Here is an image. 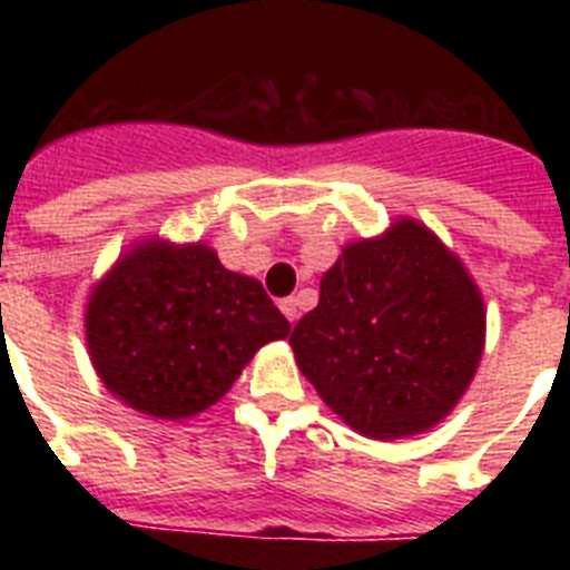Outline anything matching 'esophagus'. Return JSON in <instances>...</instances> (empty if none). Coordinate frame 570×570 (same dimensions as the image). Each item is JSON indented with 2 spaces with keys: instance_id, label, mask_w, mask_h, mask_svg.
<instances>
[{
  "instance_id": "1",
  "label": "esophagus",
  "mask_w": 570,
  "mask_h": 570,
  "mask_svg": "<svg viewBox=\"0 0 570 570\" xmlns=\"http://www.w3.org/2000/svg\"><path fill=\"white\" fill-rule=\"evenodd\" d=\"M279 308L282 314L288 316V322L299 320V299H296V296H285V299L279 302Z\"/></svg>"
}]
</instances>
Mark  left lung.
Returning <instances> with one entry per match:
<instances>
[{
    "label": "left lung",
    "mask_w": 570,
    "mask_h": 570,
    "mask_svg": "<svg viewBox=\"0 0 570 570\" xmlns=\"http://www.w3.org/2000/svg\"><path fill=\"white\" fill-rule=\"evenodd\" d=\"M296 365L347 425L402 440L448 416L485 342L482 296L462 262L414 219L347 245L320 305L291 334Z\"/></svg>",
    "instance_id": "left-lung-1"
}]
</instances>
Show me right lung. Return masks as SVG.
<instances>
[{"label": "right lung", "mask_w": 570, "mask_h": 570, "mask_svg": "<svg viewBox=\"0 0 570 570\" xmlns=\"http://www.w3.org/2000/svg\"><path fill=\"white\" fill-rule=\"evenodd\" d=\"M85 331L110 394L139 414L183 420L228 394L291 322L262 282L223 268L205 245L145 242L94 288Z\"/></svg>", "instance_id": "obj_1"}]
</instances>
